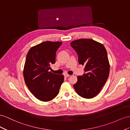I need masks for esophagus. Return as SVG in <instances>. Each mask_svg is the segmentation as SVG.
Listing matches in <instances>:
<instances>
[{"label":"esophagus","instance_id":"34e87169","mask_svg":"<svg viewBox=\"0 0 130 130\" xmlns=\"http://www.w3.org/2000/svg\"><path fill=\"white\" fill-rule=\"evenodd\" d=\"M64 76L65 77H69L70 75H69V74H68V73H64Z\"/></svg>","mask_w":130,"mask_h":130}]
</instances>
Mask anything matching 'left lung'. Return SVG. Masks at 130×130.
I'll use <instances>...</instances> for the list:
<instances>
[{
    "mask_svg": "<svg viewBox=\"0 0 130 130\" xmlns=\"http://www.w3.org/2000/svg\"><path fill=\"white\" fill-rule=\"evenodd\" d=\"M78 54L79 64L86 72L77 77L73 88L78 95L85 99L96 96L108 79L110 65L107 51L101 43L89 39L73 41L70 43Z\"/></svg>",
    "mask_w": 130,
    "mask_h": 130,
    "instance_id": "1",
    "label": "left lung"
}]
</instances>
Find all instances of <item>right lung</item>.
I'll return each instance as SVG.
<instances>
[{"label":"right lung","mask_w":130,"mask_h":130,"mask_svg":"<svg viewBox=\"0 0 130 130\" xmlns=\"http://www.w3.org/2000/svg\"><path fill=\"white\" fill-rule=\"evenodd\" d=\"M61 42L45 41L32 47L26 57L23 76L29 90L40 101L48 102L55 98L64 82V76L50 71Z\"/></svg>","instance_id":"right-lung-1"}]
</instances>
